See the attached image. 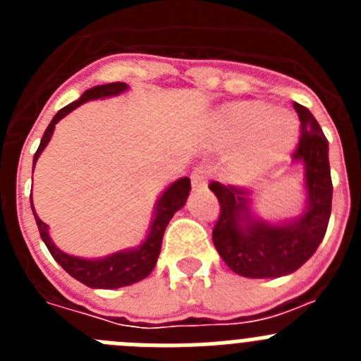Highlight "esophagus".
Returning a JSON list of instances; mask_svg holds the SVG:
<instances>
[{"mask_svg":"<svg viewBox=\"0 0 361 361\" xmlns=\"http://www.w3.org/2000/svg\"><path fill=\"white\" fill-rule=\"evenodd\" d=\"M191 186L193 190H204L208 186V170L206 168H195L191 173Z\"/></svg>","mask_w":361,"mask_h":361,"instance_id":"34e87169","label":"esophagus"}]
</instances>
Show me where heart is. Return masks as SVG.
<instances>
[{"label":"heart","instance_id":"1","mask_svg":"<svg viewBox=\"0 0 361 361\" xmlns=\"http://www.w3.org/2000/svg\"><path fill=\"white\" fill-rule=\"evenodd\" d=\"M298 119L291 111L260 101H242L216 114L212 142L216 148L240 145L235 157L238 173L257 178L288 157L298 141Z\"/></svg>","mask_w":361,"mask_h":361}]
</instances>
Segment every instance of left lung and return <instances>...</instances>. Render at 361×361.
Here are the masks:
<instances>
[{
	"label": "left lung",
	"instance_id": "1",
	"mask_svg": "<svg viewBox=\"0 0 361 361\" xmlns=\"http://www.w3.org/2000/svg\"><path fill=\"white\" fill-rule=\"evenodd\" d=\"M300 117V142L293 164L304 171V209L267 220L253 208V191L212 183L220 202L213 244L228 267L245 279H279L304 266L324 240L331 216L333 180L329 142L311 111L293 103Z\"/></svg>",
	"mask_w": 361,
	"mask_h": 361
}]
</instances>
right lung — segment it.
<instances>
[{"instance_id": "right-lung-1", "label": "right lung", "mask_w": 361, "mask_h": 361, "mask_svg": "<svg viewBox=\"0 0 361 361\" xmlns=\"http://www.w3.org/2000/svg\"><path fill=\"white\" fill-rule=\"evenodd\" d=\"M130 86L126 82H108V85H97L94 88H88L78 101L66 104L65 108L57 111L54 119L50 121L49 128L44 130L43 139L39 142V148H37L36 155H34V162H32V173H34V166H36L37 159L43 153V149L47 148V145L50 142L54 135V130H56V124L66 117L70 111H73L81 104L88 103V101H95V99H106V97H116V95L124 94L128 92ZM191 184L188 177L177 178L175 183H171L170 186H166V190L162 191L159 199L153 204V213L152 219H149L148 231H146L145 240L141 242L135 247H126V250L116 251V253L106 255V257L99 258H82L75 257V255H70L61 251L54 244L52 237H50L49 226L44 224L43 220L37 216L36 209H34V202L30 199L32 213H34V219H36V224L39 228V235L43 238L44 245L49 247L50 255L54 257L59 266L68 273L70 276H73L75 280H79L81 283L88 286L92 289H119L124 286H132L135 282H141L142 279L149 275L157 264L159 253H161L162 245V237H164L166 226L170 224L171 216L178 212L180 208H184L188 197H190Z\"/></svg>"}]
</instances>
